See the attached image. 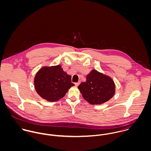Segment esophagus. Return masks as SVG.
I'll use <instances>...</instances> for the list:
<instances>
[{"label": "esophagus", "instance_id": "esophagus-1", "mask_svg": "<svg viewBox=\"0 0 151 151\" xmlns=\"http://www.w3.org/2000/svg\"><path fill=\"white\" fill-rule=\"evenodd\" d=\"M80 84V81H79V82H77V83H75V85H76V86H78V85H79V84Z\"/></svg>", "mask_w": 151, "mask_h": 151}]
</instances>
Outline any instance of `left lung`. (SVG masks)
I'll return each instance as SVG.
<instances>
[{
    "label": "left lung",
    "instance_id": "left-lung-1",
    "mask_svg": "<svg viewBox=\"0 0 151 151\" xmlns=\"http://www.w3.org/2000/svg\"><path fill=\"white\" fill-rule=\"evenodd\" d=\"M78 88L84 99L92 105L107 102L115 93V84L113 80L96 70H92L86 76V81L81 83Z\"/></svg>",
    "mask_w": 151,
    "mask_h": 151
}]
</instances>
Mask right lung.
Wrapping results in <instances>:
<instances>
[{"mask_svg":"<svg viewBox=\"0 0 151 151\" xmlns=\"http://www.w3.org/2000/svg\"><path fill=\"white\" fill-rule=\"evenodd\" d=\"M71 78L60 65L43 67L35 75L34 86L41 97L55 102L64 97L68 89L74 86Z\"/></svg>","mask_w":151,"mask_h":151,"instance_id":"obj_1","label":"right lung"}]
</instances>
